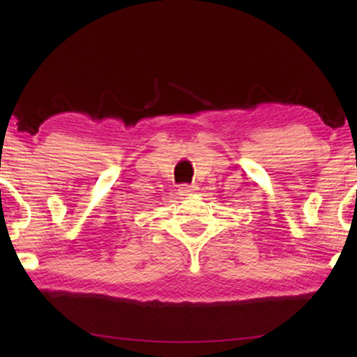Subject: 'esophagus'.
<instances>
[{
    "instance_id": "1",
    "label": "esophagus",
    "mask_w": 357,
    "mask_h": 357,
    "mask_svg": "<svg viewBox=\"0 0 357 357\" xmlns=\"http://www.w3.org/2000/svg\"><path fill=\"white\" fill-rule=\"evenodd\" d=\"M178 192H179V195H184V197H187V195H193V193H195V189H193L192 185H187V184H184V185H181V187H179Z\"/></svg>"
}]
</instances>
